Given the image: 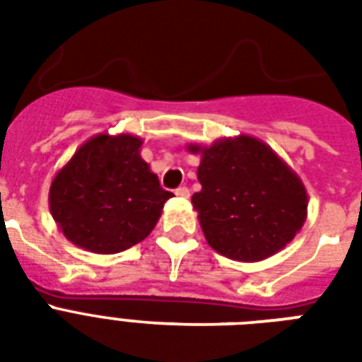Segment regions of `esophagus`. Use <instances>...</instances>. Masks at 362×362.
<instances>
[{
  "label": "esophagus",
  "mask_w": 362,
  "mask_h": 362,
  "mask_svg": "<svg viewBox=\"0 0 362 362\" xmlns=\"http://www.w3.org/2000/svg\"><path fill=\"white\" fill-rule=\"evenodd\" d=\"M176 195H178V197H182V199H187L189 197V189H187V187H178V189H176Z\"/></svg>",
  "instance_id": "34e87169"
}]
</instances>
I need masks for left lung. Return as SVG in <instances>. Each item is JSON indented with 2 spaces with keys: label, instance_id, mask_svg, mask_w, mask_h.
Instances as JSON below:
<instances>
[{
  "label": "left lung",
  "instance_id": "obj_1",
  "mask_svg": "<svg viewBox=\"0 0 362 362\" xmlns=\"http://www.w3.org/2000/svg\"><path fill=\"white\" fill-rule=\"evenodd\" d=\"M199 153L201 192L192 204L209 246L242 263L274 255L303 229L308 193L278 153L252 135L223 136Z\"/></svg>",
  "mask_w": 362,
  "mask_h": 362
}]
</instances>
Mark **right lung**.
<instances>
[{"instance_id":"obj_1","label":"right lung","mask_w":362,"mask_h":362,"mask_svg":"<svg viewBox=\"0 0 362 362\" xmlns=\"http://www.w3.org/2000/svg\"><path fill=\"white\" fill-rule=\"evenodd\" d=\"M141 146V136L131 133H98L56 173L48 206L75 246L110 255L152 233L173 193L159 186Z\"/></svg>"}]
</instances>
